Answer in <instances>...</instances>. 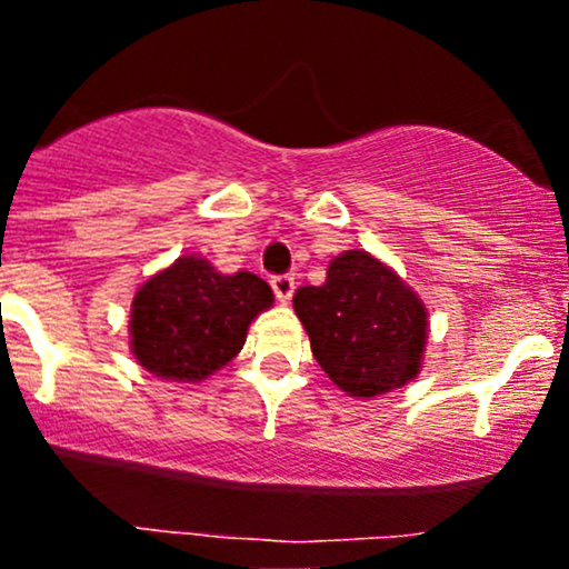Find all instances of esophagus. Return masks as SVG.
<instances>
[{
  "instance_id": "1",
  "label": "esophagus",
  "mask_w": 569,
  "mask_h": 569,
  "mask_svg": "<svg viewBox=\"0 0 569 569\" xmlns=\"http://www.w3.org/2000/svg\"><path fill=\"white\" fill-rule=\"evenodd\" d=\"M270 286H272V291H276V297L280 299V302H289L291 293H293V278L291 276H272Z\"/></svg>"
}]
</instances>
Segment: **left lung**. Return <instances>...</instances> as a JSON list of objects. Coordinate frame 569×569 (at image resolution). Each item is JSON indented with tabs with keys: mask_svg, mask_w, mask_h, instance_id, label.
Here are the masks:
<instances>
[{
	"mask_svg": "<svg viewBox=\"0 0 569 569\" xmlns=\"http://www.w3.org/2000/svg\"><path fill=\"white\" fill-rule=\"evenodd\" d=\"M293 310L316 361L345 393L371 398L420 371L426 305L367 251L337 257L323 286L297 289Z\"/></svg>",
	"mask_w": 569,
	"mask_h": 569,
	"instance_id": "8db88e82",
	"label": "left lung"
}]
</instances>
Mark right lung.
Wrapping results in <instances>:
<instances>
[{
  "label": "right lung",
  "mask_w": 569,
  "mask_h": 569,
  "mask_svg": "<svg viewBox=\"0 0 569 569\" xmlns=\"http://www.w3.org/2000/svg\"><path fill=\"white\" fill-rule=\"evenodd\" d=\"M270 305L272 291L262 278L221 276L206 259L181 257L136 291L133 356L166 380H206L238 356L248 323Z\"/></svg>",
  "instance_id": "1"
}]
</instances>
